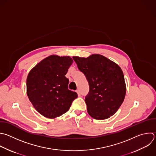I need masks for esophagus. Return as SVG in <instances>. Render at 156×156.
Here are the masks:
<instances>
[{"instance_id":"esophagus-1","label":"esophagus","mask_w":156,"mask_h":156,"mask_svg":"<svg viewBox=\"0 0 156 156\" xmlns=\"http://www.w3.org/2000/svg\"><path fill=\"white\" fill-rule=\"evenodd\" d=\"M76 93H77V94H78V96H80V92L79 90H76Z\"/></svg>"}]
</instances>
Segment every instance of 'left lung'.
Wrapping results in <instances>:
<instances>
[{
  "instance_id": "8db88e82",
  "label": "left lung",
  "mask_w": 156,
  "mask_h": 156,
  "mask_svg": "<svg viewBox=\"0 0 156 156\" xmlns=\"http://www.w3.org/2000/svg\"><path fill=\"white\" fill-rule=\"evenodd\" d=\"M88 82L90 91L85 98L88 113L96 119L113 115L124 101L126 85L119 66L100 54L73 57Z\"/></svg>"
}]
</instances>
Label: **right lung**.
<instances>
[{"label":"right lung","mask_w":156,"mask_h":156,"mask_svg":"<svg viewBox=\"0 0 156 156\" xmlns=\"http://www.w3.org/2000/svg\"><path fill=\"white\" fill-rule=\"evenodd\" d=\"M73 63L69 56L51 55L37 63L27 77V94L36 110L48 118H55L66 113L77 97L68 90L65 77Z\"/></svg>","instance_id":"right-lung-1"}]
</instances>
